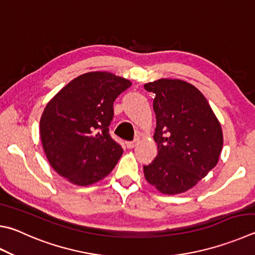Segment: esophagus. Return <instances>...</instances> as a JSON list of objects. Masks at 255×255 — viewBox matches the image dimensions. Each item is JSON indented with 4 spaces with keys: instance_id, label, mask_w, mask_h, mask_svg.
I'll list each match as a JSON object with an SVG mask.
<instances>
[{
    "instance_id": "34e87169",
    "label": "esophagus",
    "mask_w": 255,
    "mask_h": 255,
    "mask_svg": "<svg viewBox=\"0 0 255 255\" xmlns=\"http://www.w3.org/2000/svg\"><path fill=\"white\" fill-rule=\"evenodd\" d=\"M126 145H127V148H129V149H131V148H133V147H136V145H137V140H132V141H127V142H126Z\"/></svg>"
}]
</instances>
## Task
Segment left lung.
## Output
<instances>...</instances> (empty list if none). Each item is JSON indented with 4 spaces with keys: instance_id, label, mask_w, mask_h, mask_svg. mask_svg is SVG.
<instances>
[{
    "instance_id": "1",
    "label": "left lung",
    "mask_w": 255,
    "mask_h": 255,
    "mask_svg": "<svg viewBox=\"0 0 255 255\" xmlns=\"http://www.w3.org/2000/svg\"><path fill=\"white\" fill-rule=\"evenodd\" d=\"M154 92L156 158L143 166L146 180L167 195L195 186L215 167L223 147L221 124L202 92L178 79L146 83Z\"/></svg>"
}]
</instances>
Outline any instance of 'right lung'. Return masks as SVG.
Here are the masks:
<instances>
[{"label":"right lung","mask_w":255,"mask_h":255,"mask_svg":"<svg viewBox=\"0 0 255 255\" xmlns=\"http://www.w3.org/2000/svg\"><path fill=\"white\" fill-rule=\"evenodd\" d=\"M130 86L114 73L88 72L49 101L40 119V137L59 175L88 186L112 172L124 151L109 135L114 101Z\"/></svg>","instance_id":"right-lung-1"}]
</instances>
